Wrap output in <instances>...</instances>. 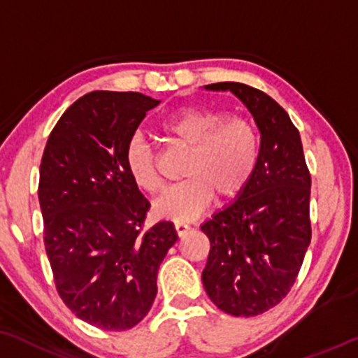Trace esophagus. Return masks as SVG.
I'll list each match as a JSON object with an SVG mask.
<instances>
[{
	"instance_id": "esophagus-1",
	"label": "esophagus",
	"mask_w": 358,
	"mask_h": 358,
	"mask_svg": "<svg viewBox=\"0 0 358 358\" xmlns=\"http://www.w3.org/2000/svg\"><path fill=\"white\" fill-rule=\"evenodd\" d=\"M175 230H176V234L182 236V235L187 234L188 230H190V223H187L183 220H176L175 222Z\"/></svg>"
}]
</instances>
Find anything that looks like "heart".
Wrapping results in <instances>:
<instances>
[{"mask_svg":"<svg viewBox=\"0 0 358 358\" xmlns=\"http://www.w3.org/2000/svg\"><path fill=\"white\" fill-rule=\"evenodd\" d=\"M171 145L187 148L182 175L155 203V212L171 220H190L218 198H231L243 190L255 171L260 141L252 123L242 116H227L212 108H182L160 127ZM128 175L141 190L157 195L162 190L158 155L141 135L124 150Z\"/></svg>","mask_w":358,"mask_h":358,"instance_id":"1","label":"heart"}]
</instances>
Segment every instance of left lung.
<instances>
[{"label":"left lung","instance_id":"1","mask_svg":"<svg viewBox=\"0 0 358 358\" xmlns=\"http://www.w3.org/2000/svg\"><path fill=\"white\" fill-rule=\"evenodd\" d=\"M206 88L236 94L262 136L252 178L234 203L201 225L210 240L201 280L228 315L255 317L285 299L302 268L312 240V176L300 133L272 96L235 81Z\"/></svg>","mask_w":358,"mask_h":358}]
</instances>
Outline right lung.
<instances>
[{"label":"right lung","instance_id":"1","mask_svg":"<svg viewBox=\"0 0 358 358\" xmlns=\"http://www.w3.org/2000/svg\"><path fill=\"white\" fill-rule=\"evenodd\" d=\"M158 105L136 92L85 94L55 124L41 157L38 198L56 290L101 330L143 320L176 242L171 222L145 227L150 203L124 165L128 141Z\"/></svg>","mask_w":358,"mask_h":358}]
</instances>
